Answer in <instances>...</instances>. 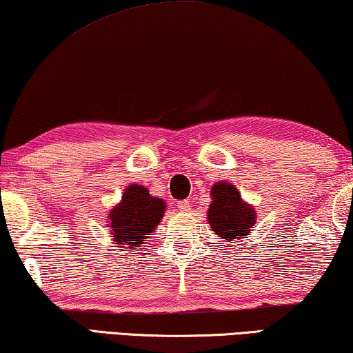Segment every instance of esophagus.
<instances>
[{
	"instance_id": "esophagus-1",
	"label": "esophagus",
	"mask_w": 353,
	"mask_h": 353,
	"mask_svg": "<svg viewBox=\"0 0 353 353\" xmlns=\"http://www.w3.org/2000/svg\"><path fill=\"white\" fill-rule=\"evenodd\" d=\"M190 208H192V203L188 201V199H183V201L177 203V209L182 210V212H185V210H188Z\"/></svg>"
}]
</instances>
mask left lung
Masks as SVG:
<instances>
[{
  "instance_id": "left-lung-1",
  "label": "left lung",
  "mask_w": 353,
  "mask_h": 353,
  "mask_svg": "<svg viewBox=\"0 0 353 353\" xmlns=\"http://www.w3.org/2000/svg\"><path fill=\"white\" fill-rule=\"evenodd\" d=\"M208 220L215 234L231 243L250 233L255 223V210L241 199L239 192L231 183L220 182L212 187Z\"/></svg>"
}]
</instances>
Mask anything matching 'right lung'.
<instances>
[{
	"instance_id": "add662e5",
	"label": "right lung",
	"mask_w": 353,
	"mask_h": 353,
	"mask_svg": "<svg viewBox=\"0 0 353 353\" xmlns=\"http://www.w3.org/2000/svg\"><path fill=\"white\" fill-rule=\"evenodd\" d=\"M165 203L160 198L150 196L143 185H131L125 190L122 203L109 214L112 238L119 247L128 245L136 250L149 238L165 214Z\"/></svg>"
}]
</instances>
